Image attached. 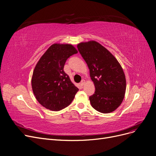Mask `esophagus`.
<instances>
[{
  "label": "esophagus",
  "mask_w": 156,
  "mask_h": 156,
  "mask_svg": "<svg viewBox=\"0 0 156 156\" xmlns=\"http://www.w3.org/2000/svg\"><path fill=\"white\" fill-rule=\"evenodd\" d=\"M84 84H85V80H82V81L80 83V86H84Z\"/></svg>",
  "instance_id": "esophagus-1"
}]
</instances>
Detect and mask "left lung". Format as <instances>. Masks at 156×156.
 <instances>
[{
  "mask_svg": "<svg viewBox=\"0 0 156 156\" xmlns=\"http://www.w3.org/2000/svg\"><path fill=\"white\" fill-rule=\"evenodd\" d=\"M80 54L90 70L95 87L90 97L91 106L102 113H109L121 105L125 97L126 79L123 68L107 48L96 41L77 44Z\"/></svg>",
  "mask_w": 156,
  "mask_h": 156,
  "instance_id": "left-lung-1",
  "label": "left lung"
}]
</instances>
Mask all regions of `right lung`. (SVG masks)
<instances>
[{
	"label": "right lung",
	"mask_w": 156,
	"mask_h": 156,
	"mask_svg": "<svg viewBox=\"0 0 156 156\" xmlns=\"http://www.w3.org/2000/svg\"><path fill=\"white\" fill-rule=\"evenodd\" d=\"M77 52L71 44L54 43L38 61L31 86L35 98L43 107L58 111L71 104L79 89L63 68L66 59Z\"/></svg>",
	"instance_id": "1"
}]
</instances>
